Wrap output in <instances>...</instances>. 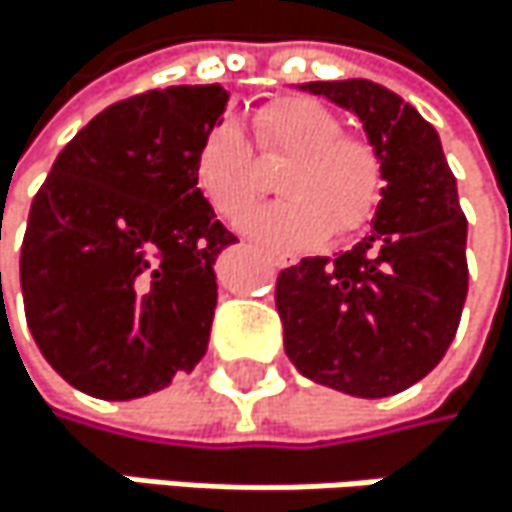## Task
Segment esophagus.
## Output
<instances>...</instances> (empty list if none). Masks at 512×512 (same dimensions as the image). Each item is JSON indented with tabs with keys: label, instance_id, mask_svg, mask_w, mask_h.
<instances>
[{
	"label": "esophagus",
	"instance_id": "esophagus-1",
	"mask_svg": "<svg viewBox=\"0 0 512 512\" xmlns=\"http://www.w3.org/2000/svg\"><path fill=\"white\" fill-rule=\"evenodd\" d=\"M288 264H291L288 258H276V267H288Z\"/></svg>",
	"mask_w": 512,
	"mask_h": 512
}]
</instances>
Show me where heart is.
<instances>
[{
  "label": "heart",
  "mask_w": 512,
  "mask_h": 512,
  "mask_svg": "<svg viewBox=\"0 0 512 512\" xmlns=\"http://www.w3.org/2000/svg\"><path fill=\"white\" fill-rule=\"evenodd\" d=\"M254 136L264 154H288L276 188L285 200L254 209L236 227L273 251L321 242L327 233L349 236L379 203L382 166L376 151L343 133L340 118L309 96H282L258 108ZM200 194L227 218L242 215L261 194L258 160L236 121L215 124L197 154Z\"/></svg>",
  "instance_id": "heart-1"
}]
</instances>
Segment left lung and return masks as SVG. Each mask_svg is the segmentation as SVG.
<instances>
[{
	"label": "left lung",
	"instance_id": "8db88e82",
	"mask_svg": "<svg viewBox=\"0 0 512 512\" xmlns=\"http://www.w3.org/2000/svg\"><path fill=\"white\" fill-rule=\"evenodd\" d=\"M352 112L382 166L361 242L303 258L276 282L285 355L306 379L352 397H388L446 355L467 297V221L437 130L382 84H297Z\"/></svg>",
	"mask_w": 512,
	"mask_h": 512
}]
</instances>
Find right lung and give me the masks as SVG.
<instances>
[{
	"instance_id": "1",
	"label": "right lung",
	"mask_w": 512,
	"mask_h": 512,
	"mask_svg": "<svg viewBox=\"0 0 512 512\" xmlns=\"http://www.w3.org/2000/svg\"><path fill=\"white\" fill-rule=\"evenodd\" d=\"M227 102L221 84H185L108 105L35 194L20 251L26 324L72 388L133 400L203 361L215 261L239 239L200 194L194 154Z\"/></svg>"
}]
</instances>
